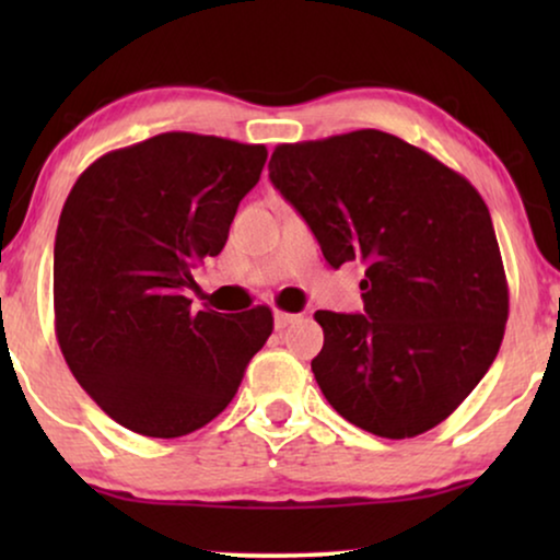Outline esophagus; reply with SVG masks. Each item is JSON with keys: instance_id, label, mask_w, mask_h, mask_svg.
<instances>
[{"instance_id": "34e87169", "label": "esophagus", "mask_w": 560, "mask_h": 560, "mask_svg": "<svg viewBox=\"0 0 560 560\" xmlns=\"http://www.w3.org/2000/svg\"><path fill=\"white\" fill-rule=\"evenodd\" d=\"M298 320L295 313H285V311H275V328H285Z\"/></svg>"}]
</instances>
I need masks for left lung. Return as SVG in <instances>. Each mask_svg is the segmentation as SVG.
<instances>
[{"mask_svg":"<svg viewBox=\"0 0 560 560\" xmlns=\"http://www.w3.org/2000/svg\"><path fill=\"white\" fill-rule=\"evenodd\" d=\"M270 180L326 262H364V313L316 311L311 362L331 408L382 439L446 420L479 385L510 293L485 198L464 175L380 129L278 144Z\"/></svg>","mask_w":560,"mask_h":560,"instance_id":"8db88e82","label":"left lung"}]
</instances>
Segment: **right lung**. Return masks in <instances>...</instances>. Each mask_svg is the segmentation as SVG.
<instances>
[{"instance_id": "1", "label": "right lung", "mask_w": 560, "mask_h": 560, "mask_svg": "<svg viewBox=\"0 0 560 560\" xmlns=\"http://www.w3.org/2000/svg\"><path fill=\"white\" fill-rule=\"evenodd\" d=\"M265 160V144L165 132L106 152L68 194L52 249L56 336L79 385L129 431L178 439L211 423L272 334L267 305L229 316L186 298Z\"/></svg>"}]
</instances>
